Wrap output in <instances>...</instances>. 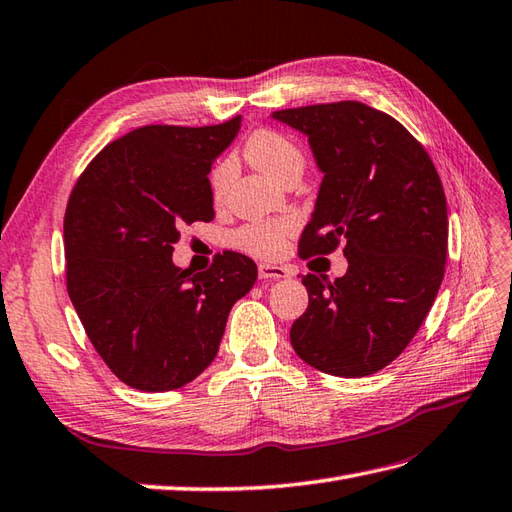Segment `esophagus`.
<instances>
[{
    "instance_id": "34e87169",
    "label": "esophagus",
    "mask_w": 512,
    "mask_h": 512,
    "mask_svg": "<svg viewBox=\"0 0 512 512\" xmlns=\"http://www.w3.org/2000/svg\"><path fill=\"white\" fill-rule=\"evenodd\" d=\"M288 277V270L283 266H272V264H259V279H270V281H277V279H285Z\"/></svg>"
}]
</instances>
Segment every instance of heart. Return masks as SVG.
Segmentation results:
<instances>
[{"mask_svg":"<svg viewBox=\"0 0 512 512\" xmlns=\"http://www.w3.org/2000/svg\"><path fill=\"white\" fill-rule=\"evenodd\" d=\"M246 159L255 168L275 176L277 181H288L292 176H301L305 168V154L301 146L288 135L272 128H259L248 135L244 144ZM233 176V163L222 159L213 165L209 176V187L213 200H222L227 194ZM296 229L294 218H270V220H253L242 224L233 233V244L242 253H248L259 259H275L283 253L285 242Z\"/></svg>","mask_w":512,"mask_h":512,"instance_id":"obj_1","label":"heart"}]
</instances>
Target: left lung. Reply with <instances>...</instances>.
<instances>
[{
  "instance_id": "8db88e82",
  "label": "left lung",
  "mask_w": 512,
  "mask_h": 512,
  "mask_svg": "<svg viewBox=\"0 0 512 512\" xmlns=\"http://www.w3.org/2000/svg\"><path fill=\"white\" fill-rule=\"evenodd\" d=\"M310 141L323 183L299 255L342 244L347 275H305L310 303L294 320L296 355L318 371L366 377L417 334L447 259V200L430 154L395 117L344 100L272 113Z\"/></svg>"
}]
</instances>
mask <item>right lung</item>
Masks as SVG:
<instances>
[{
    "label": "right lung",
    "instance_id": "add662e5",
    "mask_svg": "<svg viewBox=\"0 0 512 512\" xmlns=\"http://www.w3.org/2000/svg\"><path fill=\"white\" fill-rule=\"evenodd\" d=\"M242 117L216 126H141L80 174L65 211L67 292L100 358L144 392L181 388L213 362L257 266L224 251L209 270L174 266L183 224L213 220L211 163Z\"/></svg>",
    "mask_w": 512,
    "mask_h": 512
}]
</instances>
